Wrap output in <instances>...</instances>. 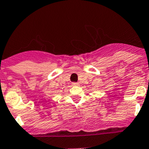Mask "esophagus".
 <instances>
[{"mask_svg": "<svg viewBox=\"0 0 149 149\" xmlns=\"http://www.w3.org/2000/svg\"><path fill=\"white\" fill-rule=\"evenodd\" d=\"M73 84V86H76V85L79 84V83H73V84Z\"/></svg>", "mask_w": 149, "mask_h": 149, "instance_id": "obj_1", "label": "esophagus"}]
</instances>
